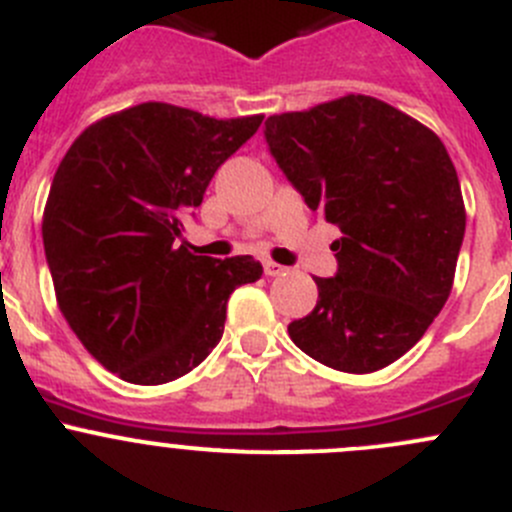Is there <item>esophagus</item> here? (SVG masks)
<instances>
[{
    "mask_svg": "<svg viewBox=\"0 0 512 512\" xmlns=\"http://www.w3.org/2000/svg\"><path fill=\"white\" fill-rule=\"evenodd\" d=\"M262 267H265V275H270V277H280L287 272L285 265H277V262H272V260L262 262Z\"/></svg>",
    "mask_w": 512,
    "mask_h": 512,
    "instance_id": "obj_1",
    "label": "esophagus"
}]
</instances>
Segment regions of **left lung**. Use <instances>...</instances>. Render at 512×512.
Returning a JSON list of instances; mask_svg holds the SVG:
<instances>
[{
	"label": "left lung",
	"instance_id": "8db88e82",
	"mask_svg": "<svg viewBox=\"0 0 512 512\" xmlns=\"http://www.w3.org/2000/svg\"><path fill=\"white\" fill-rule=\"evenodd\" d=\"M265 141L309 210L339 227L337 275L287 327L319 364L369 374L404 356L446 304L466 235L441 138L399 108L344 96L265 121Z\"/></svg>",
	"mask_w": 512,
	"mask_h": 512
}]
</instances>
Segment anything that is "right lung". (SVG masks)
I'll return each mask as SVG.
<instances>
[{"mask_svg": "<svg viewBox=\"0 0 512 512\" xmlns=\"http://www.w3.org/2000/svg\"><path fill=\"white\" fill-rule=\"evenodd\" d=\"M262 116L141 103L86 128L51 183L44 252L59 309L91 356L156 386L193 371L225 329L227 299L260 280L250 255H193L183 218Z\"/></svg>", "mask_w": 512, "mask_h": 512, "instance_id": "obj_1", "label": "right lung"}]
</instances>
